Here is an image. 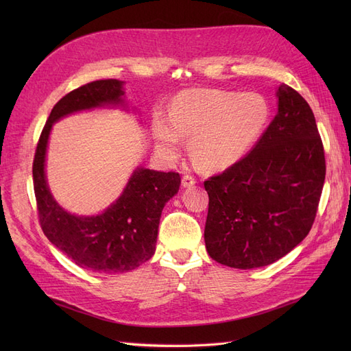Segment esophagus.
Masks as SVG:
<instances>
[{
  "label": "esophagus",
  "mask_w": 351,
  "mask_h": 351,
  "mask_svg": "<svg viewBox=\"0 0 351 351\" xmlns=\"http://www.w3.org/2000/svg\"><path fill=\"white\" fill-rule=\"evenodd\" d=\"M196 184V178L192 177V176H184L182 178V186L183 187H192Z\"/></svg>",
  "instance_id": "obj_1"
}]
</instances>
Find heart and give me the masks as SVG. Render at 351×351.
Here are the masks:
<instances>
[{"mask_svg": "<svg viewBox=\"0 0 351 351\" xmlns=\"http://www.w3.org/2000/svg\"><path fill=\"white\" fill-rule=\"evenodd\" d=\"M271 120L269 102L258 92L189 89L171 104L169 120L154 121L156 149L171 162L192 137L190 152L206 169L237 164L261 141Z\"/></svg>", "mask_w": 351, "mask_h": 351, "instance_id": "heart-1", "label": "heart"}]
</instances>
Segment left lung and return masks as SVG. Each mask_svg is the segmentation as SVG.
I'll list each match as a JSON object with an SVG mask.
<instances>
[{
  "instance_id": "obj_1",
  "label": "left lung",
  "mask_w": 351,
  "mask_h": 351,
  "mask_svg": "<svg viewBox=\"0 0 351 351\" xmlns=\"http://www.w3.org/2000/svg\"><path fill=\"white\" fill-rule=\"evenodd\" d=\"M278 111L250 154L208 178L205 244L231 268L277 262L309 234L325 182L324 145L299 92L277 90Z\"/></svg>"
}]
</instances>
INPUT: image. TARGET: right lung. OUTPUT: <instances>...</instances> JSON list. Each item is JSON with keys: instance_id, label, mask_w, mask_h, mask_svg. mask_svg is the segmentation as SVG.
I'll use <instances>...</instances> for the list:
<instances>
[{"instance_id": "obj_1", "label": "right lung", "mask_w": 351, "mask_h": 351, "mask_svg": "<svg viewBox=\"0 0 351 351\" xmlns=\"http://www.w3.org/2000/svg\"><path fill=\"white\" fill-rule=\"evenodd\" d=\"M123 84L115 79L97 80L62 97L40 133L32 169L44 234L77 267L98 274L132 271L154 256L161 212L182 183L178 173L137 167L121 196L102 214L92 217L70 214L52 197L45 176L52 124L77 111L125 107Z\"/></svg>"}]
</instances>
